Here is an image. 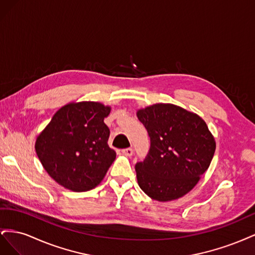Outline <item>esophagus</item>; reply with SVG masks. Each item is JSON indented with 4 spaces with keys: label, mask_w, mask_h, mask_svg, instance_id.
Segmentation results:
<instances>
[{
    "label": "esophagus",
    "mask_w": 255,
    "mask_h": 255,
    "mask_svg": "<svg viewBox=\"0 0 255 255\" xmlns=\"http://www.w3.org/2000/svg\"><path fill=\"white\" fill-rule=\"evenodd\" d=\"M133 149L132 148H128V149H125V150H122V153L125 154L126 156H132L133 155Z\"/></svg>",
    "instance_id": "esophagus-1"
}]
</instances>
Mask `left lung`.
Instances as JSON below:
<instances>
[{"mask_svg":"<svg viewBox=\"0 0 255 255\" xmlns=\"http://www.w3.org/2000/svg\"><path fill=\"white\" fill-rule=\"evenodd\" d=\"M136 115L151 140L148 155L135 167L139 187L159 202L188 194L210 167L216 150L205 121L170 103L146 106Z\"/></svg>","mask_w":255,"mask_h":255,"instance_id":"left-lung-1","label":"left lung"}]
</instances>
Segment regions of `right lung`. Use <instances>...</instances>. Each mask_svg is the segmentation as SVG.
<instances>
[{
	"label": "right lung",
	"instance_id": "obj_1",
	"mask_svg": "<svg viewBox=\"0 0 255 255\" xmlns=\"http://www.w3.org/2000/svg\"><path fill=\"white\" fill-rule=\"evenodd\" d=\"M111 106L82 101L64 105L37 136L35 150L44 170L60 186L75 192L94 189L116 158L104 118Z\"/></svg>",
	"mask_w": 255,
	"mask_h": 255
}]
</instances>
